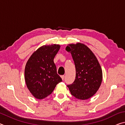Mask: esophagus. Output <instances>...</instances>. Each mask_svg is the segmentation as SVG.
I'll return each mask as SVG.
<instances>
[{"label": "esophagus", "instance_id": "obj_1", "mask_svg": "<svg viewBox=\"0 0 125 125\" xmlns=\"http://www.w3.org/2000/svg\"><path fill=\"white\" fill-rule=\"evenodd\" d=\"M61 78H62V80H64V75H61Z\"/></svg>", "mask_w": 125, "mask_h": 125}]
</instances>
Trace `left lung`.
Instances as JSON below:
<instances>
[{
	"label": "left lung",
	"mask_w": 125,
	"mask_h": 125,
	"mask_svg": "<svg viewBox=\"0 0 125 125\" xmlns=\"http://www.w3.org/2000/svg\"><path fill=\"white\" fill-rule=\"evenodd\" d=\"M70 52L75 67V78L67 85L71 94L80 100L89 99L100 88L102 69L93 52L84 44H70L65 48Z\"/></svg>",
	"instance_id": "obj_1"
}]
</instances>
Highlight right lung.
Segmentation results:
<instances>
[{
    "instance_id": "1",
    "label": "right lung",
    "mask_w": 125,
    "mask_h": 125,
    "mask_svg": "<svg viewBox=\"0 0 125 125\" xmlns=\"http://www.w3.org/2000/svg\"><path fill=\"white\" fill-rule=\"evenodd\" d=\"M61 46L45 45L31 55L25 68V80L30 92L35 98L43 99L50 95L57 84L62 81L57 73L53 62Z\"/></svg>"
}]
</instances>
